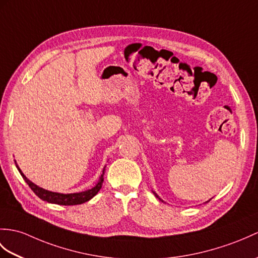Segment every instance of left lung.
<instances>
[{
    "instance_id": "obj_1",
    "label": "left lung",
    "mask_w": 258,
    "mask_h": 258,
    "mask_svg": "<svg viewBox=\"0 0 258 258\" xmlns=\"http://www.w3.org/2000/svg\"><path fill=\"white\" fill-rule=\"evenodd\" d=\"M153 194H154V195H155V197H156V198H158V199H159V200H160V201H163V200H161V199H160V198H159V197H158V195H157V194H156V192H155V191H153ZM210 200H211V199H210ZM210 200H208V201H207V202H209V201H210ZM163 202H164V201H163Z\"/></svg>"
}]
</instances>
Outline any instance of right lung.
<instances>
[{
  "label": "right lung",
  "instance_id": "obj_1",
  "mask_svg": "<svg viewBox=\"0 0 258 258\" xmlns=\"http://www.w3.org/2000/svg\"><path fill=\"white\" fill-rule=\"evenodd\" d=\"M15 165L17 167V169H19V171H20V173L22 175L24 180L26 181V183L29 185V188H31L34 191L36 196H37L38 198H40L41 200H44V201H46L48 203H55V205H60V206L81 205V203H85V202L89 201L90 199H92V198L95 195H97L99 191H100V189L102 188V183H103V180H104L103 176H104L105 167L103 168V171H102V173H101V176L99 178V181L91 189H88L86 191H82V192H75V194L52 192V191L46 190L44 188H40L39 185L35 184L34 182H32L31 180H29V179L22 172L19 165H17V163H16V160H15Z\"/></svg>",
  "mask_w": 258,
  "mask_h": 258
}]
</instances>
